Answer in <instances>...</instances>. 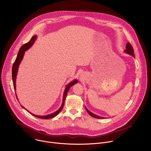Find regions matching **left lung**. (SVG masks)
<instances>
[{
	"instance_id": "obj_1",
	"label": "left lung",
	"mask_w": 151,
	"mask_h": 151,
	"mask_svg": "<svg viewBox=\"0 0 151 151\" xmlns=\"http://www.w3.org/2000/svg\"><path fill=\"white\" fill-rule=\"evenodd\" d=\"M126 49L124 50V52H126V53H127V54H130V55H132L133 57H134V53H133V52H134L133 48L132 46L131 45V44H130L129 42H127V45H126ZM85 108H86V109L87 113H88L91 116H92V117H94V118H97V119H103V118H104V117H100V116H97V115H96V114H93V113H91V111H90L86 108V107H85Z\"/></svg>"
}]
</instances>
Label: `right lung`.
Masks as SVG:
<instances>
[{
  "label": "right lung",
  "instance_id": "add662e5",
  "mask_svg": "<svg viewBox=\"0 0 151 151\" xmlns=\"http://www.w3.org/2000/svg\"><path fill=\"white\" fill-rule=\"evenodd\" d=\"M37 38V36L36 35H34L32 37V38L31 39V40L24 44L19 49V52L17 55V58L13 64V66H12V80H13V83H14V89L16 90V78H17V72H18V67L24 57V55L25 54V51H26L27 50H28L30 47H32V45H33V44L34 43L35 40ZM77 80H73V81H71V83H70L67 86V87H65V91H64V96H63V103L61 104V106L60 107V108L57 110L55 112L52 113V114H48V115H46V116H37V115H35V114H34L32 113H31V112H29V111H28L25 108H24L22 106H21L24 109H25L26 110H27V111H28L29 113H30L32 115L37 117H38V118H40V119H51V118H53L55 116H56L57 114H59V113L61 111L63 106H64V102H65V98H66V96H67V92L69 91V89L71 87H72L74 84H76L77 83ZM16 94V93H15ZM16 96H17V98L18 99L17 97V94H16Z\"/></svg>",
  "mask_w": 151,
  "mask_h": 151
}]
</instances>
